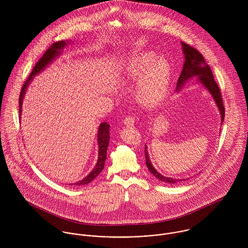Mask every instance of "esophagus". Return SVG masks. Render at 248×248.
Wrapping results in <instances>:
<instances>
[{"label":"esophagus","instance_id":"obj_1","mask_svg":"<svg viewBox=\"0 0 248 248\" xmlns=\"http://www.w3.org/2000/svg\"><path fill=\"white\" fill-rule=\"evenodd\" d=\"M124 124L128 127H132L135 125V118L133 116H127L124 119Z\"/></svg>","mask_w":248,"mask_h":248}]
</instances>
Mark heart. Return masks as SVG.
I'll return each instance as SVG.
<instances>
[{
    "mask_svg": "<svg viewBox=\"0 0 248 248\" xmlns=\"http://www.w3.org/2000/svg\"><path fill=\"white\" fill-rule=\"evenodd\" d=\"M173 71L167 57L154 51H141L129 57L123 64L120 78L125 83H136L135 98L145 108L159 106L167 96Z\"/></svg>",
    "mask_w": 248,
    "mask_h": 248,
    "instance_id": "b5f03b06",
    "label": "heart"
}]
</instances>
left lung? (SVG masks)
<instances>
[{
    "label": "left lung",
    "instance_id": "8db88e82",
    "mask_svg": "<svg viewBox=\"0 0 248 248\" xmlns=\"http://www.w3.org/2000/svg\"><path fill=\"white\" fill-rule=\"evenodd\" d=\"M181 46H182V51L184 54V64H183V68L182 71L179 75L178 81H177V89L176 92H179L184 84L193 78H198L199 83L204 87L208 93L211 94V96L215 101V104L217 108L219 114H220V121L221 124L224 120V107H223V102H222V98H221V94H220V91L219 88L217 86V84L216 83V81L214 80V75H213L212 71L210 69V67L206 64L203 56L201 54V52L199 50H197L196 48L192 47L191 46L181 42ZM145 158H146V165L147 168L149 169V171L152 173V175H154L157 179L166 182V183H171V184H175L177 182H181V181H185L189 178H173L170 177H164L161 174H159L155 167L153 166L149 154H148V150H147V145H145Z\"/></svg>",
    "mask_w": 248,
    "mask_h": 248
}]
</instances>
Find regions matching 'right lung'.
Masks as SVG:
<instances>
[{
    "label": "right lung",
    "instance_id": "right-lung-1",
    "mask_svg": "<svg viewBox=\"0 0 248 248\" xmlns=\"http://www.w3.org/2000/svg\"><path fill=\"white\" fill-rule=\"evenodd\" d=\"M70 43H71V41H58V42L52 44L49 46V48L45 52V54L40 58V60L37 62V64L34 66V69L32 70V72L29 76V78L27 79L26 83L24 84V86L22 88V91H21V93H20V98H19L20 118H21V114H22L23 99L25 97V94L27 93L28 87L30 86L31 82L34 79L35 75L40 73L41 71H44L49 64H51L53 62V60H55L62 53V51H63L64 47L67 46V44H70ZM108 142H109V125L107 122H102L99 125L98 133H97V143H98V159H97V162H96L94 168L93 169V171L87 177L79 180L78 182H75L74 185L82 186V185L88 184L91 181H93L95 177H97L102 172V170L104 169L105 161H106L107 150H108Z\"/></svg>",
    "mask_w": 248,
    "mask_h": 248
}]
</instances>
